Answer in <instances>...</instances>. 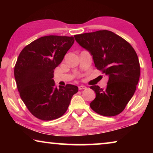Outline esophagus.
Returning a JSON list of instances; mask_svg holds the SVG:
<instances>
[{"instance_id": "esophagus-1", "label": "esophagus", "mask_w": 153, "mask_h": 153, "mask_svg": "<svg viewBox=\"0 0 153 153\" xmlns=\"http://www.w3.org/2000/svg\"><path fill=\"white\" fill-rule=\"evenodd\" d=\"M85 88H86V86H85V85H79V90H83V89H85Z\"/></svg>"}]
</instances>
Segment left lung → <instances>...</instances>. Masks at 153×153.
Instances as JSON below:
<instances>
[{
	"mask_svg": "<svg viewBox=\"0 0 153 153\" xmlns=\"http://www.w3.org/2000/svg\"><path fill=\"white\" fill-rule=\"evenodd\" d=\"M75 40L91 53L95 68L108 77L105 90L92 85L96 97L90 104L104 116L120 114L134 94L140 76V65L133 47L109 30L74 35Z\"/></svg>",
	"mask_w": 153,
	"mask_h": 153,
	"instance_id": "8db88e82",
	"label": "left lung"
}]
</instances>
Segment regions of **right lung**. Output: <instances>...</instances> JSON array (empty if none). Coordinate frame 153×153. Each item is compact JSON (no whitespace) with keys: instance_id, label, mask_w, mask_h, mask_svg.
I'll return each instance as SVG.
<instances>
[{"instance_id":"right-lung-1","label":"right lung","mask_w":153,"mask_h":153,"mask_svg":"<svg viewBox=\"0 0 153 153\" xmlns=\"http://www.w3.org/2000/svg\"><path fill=\"white\" fill-rule=\"evenodd\" d=\"M74 42V37H39L25 47L16 60L14 78L20 97L29 111L40 120L61 117L78 92V87L71 84L57 88L53 79L54 70Z\"/></svg>"}]
</instances>
